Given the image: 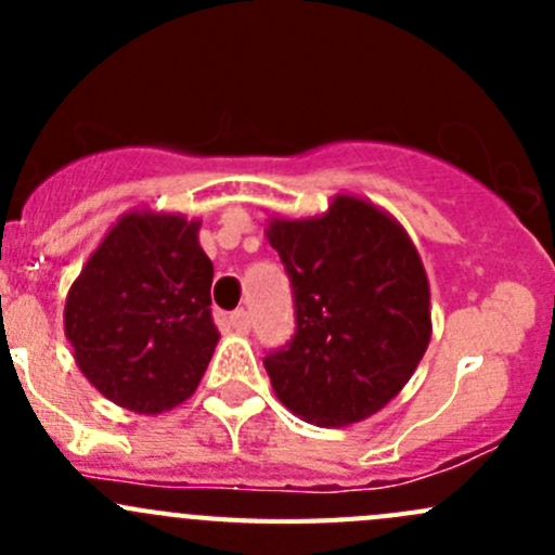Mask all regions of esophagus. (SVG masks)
<instances>
[{
  "mask_svg": "<svg viewBox=\"0 0 555 555\" xmlns=\"http://www.w3.org/2000/svg\"><path fill=\"white\" fill-rule=\"evenodd\" d=\"M228 322H231V327L236 330V333H249V327H251L249 311H244V309L233 311L231 317H228Z\"/></svg>",
  "mask_w": 555,
  "mask_h": 555,
  "instance_id": "obj_1",
  "label": "esophagus"
}]
</instances>
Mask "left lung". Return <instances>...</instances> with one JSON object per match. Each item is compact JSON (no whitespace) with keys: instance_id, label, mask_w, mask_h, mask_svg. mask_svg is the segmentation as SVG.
<instances>
[{"instance_id":"1","label":"left lung","mask_w":555,"mask_h":555,"mask_svg":"<svg viewBox=\"0 0 555 555\" xmlns=\"http://www.w3.org/2000/svg\"><path fill=\"white\" fill-rule=\"evenodd\" d=\"M295 335L262 360L279 400L319 427L354 424L405 386L433 333L416 246L373 204L338 195L317 220H273Z\"/></svg>"}]
</instances>
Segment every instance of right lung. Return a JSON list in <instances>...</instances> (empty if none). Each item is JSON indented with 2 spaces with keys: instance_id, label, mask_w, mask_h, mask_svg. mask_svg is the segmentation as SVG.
<instances>
[{
  "instance_id": "obj_1",
  "label": "right lung",
  "mask_w": 555,
  "mask_h": 555,
  "mask_svg": "<svg viewBox=\"0 0 555 555\" xmlns=\"http://www.w3.org/2000/svg\"><path fill=\"white\" fill-rule=\"evenodd\" d=\"M198 222L126 215L91 255L66 298L75 360L106 400L160 413L188 400L217 346L215 266Z\"/></svg>"
}]
</instances>
